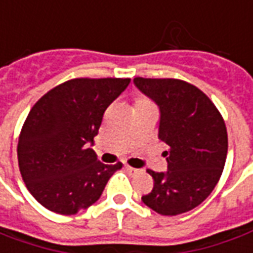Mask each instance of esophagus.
<instances>
[{"label":"esophagus","mask_w":253,"mask_h":253,"mask_svg":"<svg viewBox=\"0 0 253 253\" xmlns=\"http://www.w3.org/2000/svg\"><path fill=\"white\" fill-rule=\"evenodd\" d=\"M126 169L128 170L130 173H133V174H137V173H140V171H141L140 169H135V168H131V166H127Z\"/></svg>","instance_id":"34e87169"}]
</instances>
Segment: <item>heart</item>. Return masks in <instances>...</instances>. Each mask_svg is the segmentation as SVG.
<instances>
[{
    "mask_svg": "<svg viewBox=\"0 0 253 253\" xmlns=\"http://www.w3.org/2000/svg\"><path fill=\"white\" fill-rule=\"evenodd\" d=\"M147 106H154V102L147 97H142V95H138V97L134 98L133 101V109H140V108H147Z\"/></svg>",
    "mask_w": 253,
    "mask_h": 253,
    "instance_id": "b5f03b06",
    "label": "heart"
}]
</instances>
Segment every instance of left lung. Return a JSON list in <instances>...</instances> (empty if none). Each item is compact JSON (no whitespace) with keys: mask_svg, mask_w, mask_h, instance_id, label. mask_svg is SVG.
Segmentation results:
<instances>
[{"mask_svg":"<svg viewBox=\"0 0 253 253\" xmlns=\"http://www.w3.org/2000/svg\"><path fill=\"white\" fill-rule=\"evenodd\" d=\"M134 84L159 105V138L169 147L168 171L147 170L154 188L141 199L163 216L188 212L220 180L228 148L224 119L205 92L184 80L135 77Z\"/></svg>","mask_w":253,"mask_h":253,"instance_id":"1","label":"left lung"}]
</instances>
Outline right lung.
I'll use <instances>...</instances> for the list:
<instances>
[{
	"label": "right lung",
	"instance_id": "add662e5",
	"mask_svg": "<svg viewBox=\"0 0 253 253\" xmlns=\"http://www.w3.org/2000/svg\"><path fill=\"white\" fill-rule=\"evenodd\" d=\"M130 79L79 77L34 104L20 130L18 162L36 201L59 214H76L97 202L123 165H104L90 148L106 108Z\"/></svg>",
	"mask_w": 253,
	"mask_h": 253
}]
</instances>
